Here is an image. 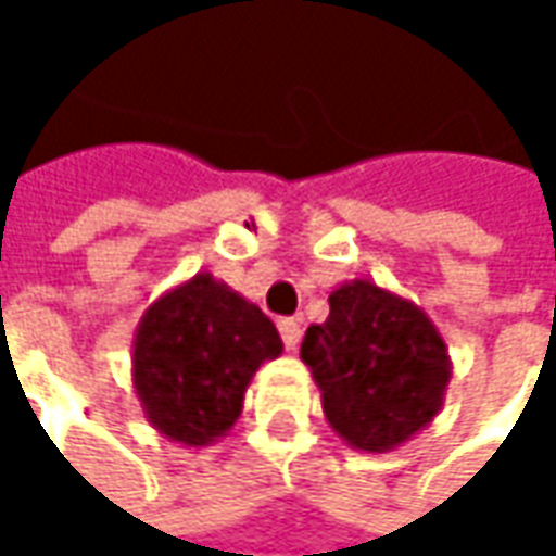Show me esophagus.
Listing matches in <instances>:
<instances>
[{"label":"esophagus","mask_w":556,"mask_h":556,"mask_svg":"<svg viewBox=\"0 0 556 556\" xmlns=\"http://www.w3.org/2000/svg\"><path fill=\"white\" fill-rule=\"evenodd\" d=\"M279 334H282V344H286L289 351H295V344H299V338H302V328H299L295 318H282V321H279Z\"/></svg>","instance_id":"1"}]
</instances>
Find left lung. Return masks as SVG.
<instances>
[{
	"label": "left lung",
	"mask_w": 556,
	"mask_h": 556,
	"mask_svg": "<svg viewBox=\"0 0 556 556\" xmlns=\"http://www.w3.org/2000/svg\"><path fill=\"white\" fill-rule=\"evenodd\" d=\"M328 305V318L305 331L299 351L325 418L354 451H395L444 405L447 344L425 308L367 277L331 289Z\"/></svg>",
	"instance_id": "8db88e82"
}]
</instances>
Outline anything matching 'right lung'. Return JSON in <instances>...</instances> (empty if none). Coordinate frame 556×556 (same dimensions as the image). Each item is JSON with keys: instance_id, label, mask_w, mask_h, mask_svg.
Returning a JSON list of instances; mask_svg holds the SVG:
<instances>
[{"instance_id": "add662e5", "label": "right lung", "mask_w": 556, "mask_h": 556, "mask_svg": "<svg viewBox=\"0 0 556 556\" xmlns=\"http://www.w3.org/2000/svg\"><path fill=\"white\" fill-rule=\"evenodd\" d=\"M282 354L277 325L212 274L176 282L138 321L131 383L144 418L176 444L225 438L254 374Z\"/></svg>"}]
</instances>
